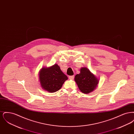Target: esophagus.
Instances as JSON below:
<instances>
[{
  "label": "esophagus",
  "mask_w": 134,
  "mask_h": 134,
  "mask_svg": "<svg viewBox=\"0 0 134 134\" xmlns=\"http://www.w3.org/2000/svg\"><path fill=\"white\" fill-rule=\"evenodd\" d=\"M74 75H72V76H69V79H71V80H73L74 79Z\"/></svg>",
  "instance_id": "obj_1"
}]
</instances>
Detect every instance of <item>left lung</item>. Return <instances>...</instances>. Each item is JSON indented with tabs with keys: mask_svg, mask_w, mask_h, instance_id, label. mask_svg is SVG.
<instances>
[{
	"mask_svg": "<svg viewBox=\"0 0 134 134\" xmlns=\"http://www.w3.org/2000/svg\"><path fill=\"white\" fill-rule=\"evenodd\" d=\"M75 81L80 90L84 93H89L96 88L98 80L89 69L84 67L80 69V73L75 76Z\"/></svg>",
	"mask_w": 134,
	"mask_h": 134,
	"instance_id": "left-lung-1",
	"label": "left lung"
}]
</instances>
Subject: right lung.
Returning a JSON list of instances; mask_svg holds the SVG:
<instances>
[{
  "mask_svg": "<svg viewBox=\"0 0 134 134\" xmlns=\"http://www.w3.org/2000/svg\"><path fill=\"white\" fill-rule=\"evenodd\" d=\"M39 78L42 88L50 92L59 90L68 79L57 64L49 68H43L40 72Z\"/></svg>",
  "mask_w": 134,
  "mask_h": 134,
  "instance_id": "right-lung-1",
  "label": "right lung"
}]
</instances>
